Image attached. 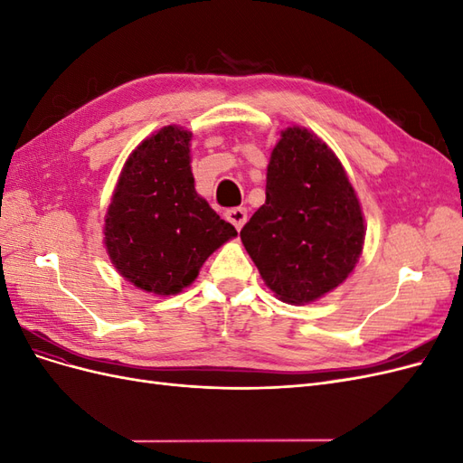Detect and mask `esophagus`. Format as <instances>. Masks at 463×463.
Instances as JSON below:
<instances>
[{
	"label": "esophagus",
	"instance_id": "esophagus-1",
	"mask_svg": "<svg viewBox=\"0 0 463 463\" xmlns=\"http://www.w3.org/2000/svg\"><path fill=\"white\" fill-rule=\"evenodd\" d=\"M228 222H232L235 230H241L243 223L247 222V210L243 206H237V208H230L226 213Z\"/></svg>",
	"mask_w": 463,
	"mask_h": 463
}]
</instances>
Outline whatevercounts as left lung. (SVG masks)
<instances>
[{
    "label": "left lung",
    "instance_id": "1",
    "mask_svg": "<svg viewBox=\"0 0 463 463\" xmlns=\"http://www.w3.org/2000/svg\"><path fill=\"white\" fill-rule=\"evenodd\" d=\"M276 296L311 303L354 270L365 241L361 206L340 160L318 137L288 128L272 150L266 201L241 230Z\"/></svg>",
    "mask_w": 463,
    "mask_h": 463
}]
</instances>
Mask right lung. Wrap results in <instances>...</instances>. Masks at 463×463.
<instances>
[{
  "label": "right lung",
  "mask_w": 463,
  "mask_h": 463,
  "mask_svg": "<svg viewBox=\"0 0 463 463\" xmlns=\"http://www.w3.org/2000/svg\"><path fill=\"white\" fill-rule=\"evenodd\" d=\"M191 133L167 125L125 162L106 214V249L118 272L156 296L197 278L203 262L237 235L194 191Z\"/></svg>",
  "instance_id": "obj_1"
}]
</instances>
